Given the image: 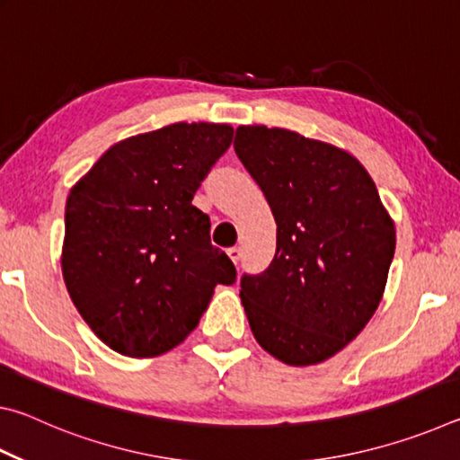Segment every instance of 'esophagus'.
Wrapping results in <instances>:
<instances>
[{"label":"esophagus","instance_id":"1","mask_svg":"<svg viewBox=\"0 0 460 460\" xmlns=\"http://www.w3.org/2000/svg\"><path fill=\"white\" fill-rule=\"evenodd\" d=\"M227 255L231 258V261L237 266L239 260H241V249H239V247H229V249H227Z\"/></svg>","mask_w":460,"mask_h":460}]
</instances>
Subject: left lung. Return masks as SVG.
Segmentation results:
<instances>
[{
    "label": "left lung",
    "mask_w": 460,
    "mask_h": 460,
    "mask_svg": "<svg viewBox=\"0 0 460 460\" xmlns=\"http://www.w3.org/2000/svg\"><path fill=\"white\" fill-rule=\"evenodd\" d=\"M235 154L274 213L276 255L241 276L253 337L294 367L345 349L379 306L395 229L359 160L282 128L241 126Z\"/></svg>",
    "instance_id": "left-lung-1"
}]
</instances>
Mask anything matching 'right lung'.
I'll return each instance as SVG.
<instances>
[{
	"instance_id": "add662e5",
	"label": "right lung",
	"mask_w": 460,
	"mask_h": 460,
	"mask_svg": "<svg viewBox=\"0 0 460 460\" xmlns=\"http://www.w3.org/2000/svg\"><path fill=\"white\" fill-rule=\"evenodd\" d=\"M227 123H172L115 144L73 186L62 276L91 331L128 357H155L197 329L233 261L211 245L194 192L227 152Z\"/></svg>"
}]
</instances>
